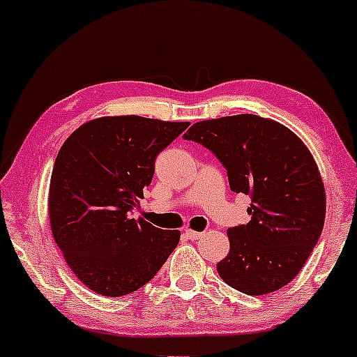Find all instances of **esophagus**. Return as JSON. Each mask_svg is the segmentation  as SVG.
<instances>
[{
	"label": "esophagus",
	"mask_w": 357,
	"mask_h": 357,
	"mask_svg": "<svg viewBox=\"0 0 357 357\" xmlns=\"http://www.w3.org/2000/svg\"><path fill=\"white\" fill-rule=\"evenodd\" d=\"M184 236H186L188 240H199L203 236V233H199V231H192V230H186L183 233Z\"/></svg>",
	"instance_id": "obj_1"
}]
</instances>
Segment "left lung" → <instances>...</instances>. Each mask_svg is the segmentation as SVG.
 Wrapping results in <instances>:
<instances>
[{"instance_id": "obj_1", "label": "left lung", "mask_w": 357, "mask_h": 357, "mask_svg": "<svg viewBox=\"0 0 357 357\" xmlns=\"http://www.w3.org/2000/svg\"><path fill=\"white\" fill-rule=\"evenodd\" d=\"M183 137L210 149L231 191L252 198V220L228 228L230 252L216 265L220 277L247 296L292 282L326 218V190L307 146L285 126L253 114L196 122Z\"/></svg>"}]
</instances>
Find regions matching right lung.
<instances>
[{
    "instance_id": "add662e5",
    "label": "right lung",
    "mask_w": 357,
    "mask_h": 357,
    "mask_svg": "<svg viewBox=\"0 0 357 357\" xmlns=\"http://www.w3.org/2000/svg\"><path fill=\"white\" fill-rule=\"evenodd\" d=\"M190 122L99 117L73 130L52 171L48 216L68 267L105 297L136 292L173 253L181 233L129 211L144 198L158 154Z\"/></svg>"
}]
</instances>
